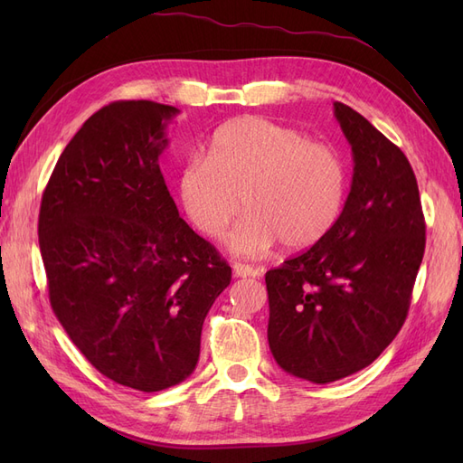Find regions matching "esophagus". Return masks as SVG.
I'll return each mask as SVG.
<instances>
[{"label": "esophagus", "mask_w": 463, "mask_h": 463, "mask_svg": "<svg viewBox=\"0 0 463 463\" xmlns=\"http://www.w3.org/2000/svg\"><path fill=\"white\" fill-rule=\"evenodd\" d=\"M233 274L237 278H247V276H259V270L253 269V266H250V264L233 262Z\"/></svg>", "instance_id": "obj_1"}]
</instances>
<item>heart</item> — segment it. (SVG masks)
I'll use <instances>...</instances> for the list:
<instances>
[{"instance_id":"obj_1","label":"heart","mask_w":463,"mask_h":463,"mask_svg":"<svg viewBox=\"0 0 463 463\" xmlns=\"http://www.w3.org/2000/svg\"><path fill=\"white\" fill-rule=\"evenodd\" d=\"M179 191L194 226L213 240L228 233L243 197L249 214L230 247L257 257L278 240L288 249L320 241L344 210L347 167L338 150L303 131L240 118L214 133L208 160L187 162Z\"/></svg>"}]
</instances>
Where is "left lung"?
I'll return each instance as SVG.
<instances>
[{"instance_id": "left-lung-1", "label": "left lung", "mask_w": 463, "mask_h": 463, "mask_svg": "<svg viewBox=\"0 0 463 463\" xmlns=\"http://www.w3.org/2000/svg\"><path fill=\"white\" fill-rule=\"evenodd\" d=\"M354 181L335 226L266 272L269 344L286 373L315 384L354 374L403 326L425 253V216L405 154L342 102Z\"/></svg>"}]
</instances>
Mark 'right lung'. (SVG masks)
<instances>
[{
    "label": "right lung",
    "instance_id": "1",
    "mask_svg": "<svg viewBox=\"0 0 463 463\" xmlns=\"http://www.w3.org/2000/svg\"><path fill=\"white\" fill-rule=\"evenodd\" d=\"M177 111L150 100L98 109L61 152L38 216L55 317L94 369L141 392L194 371L204 317L232 282L160 172Z\"/></svg>",
    "mask_w": 463,
    "mask_h": 463
}]
</instances>
